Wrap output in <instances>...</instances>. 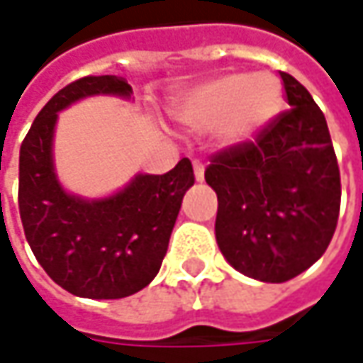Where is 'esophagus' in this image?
<instances>
[{"label": "esophagus", "mask_w": 363, "mask_h": 363, "mask_svg": "<svg viewBox=\"0 0 363 363\" xmlns=\"http://www.w3.org/2000/svg\"><path fill=\"white\" fill-rule=\"evenodd\" d=\"M194 175H196V182H203V163L202 161H194Z\"/></svg>", "instance_id": "obj_1"}]
</instances>
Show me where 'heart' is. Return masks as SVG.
Wrapping results in <instances>:
<instances>
[{"label":"heart","instance_id":"b5f03b06","mask_svg":"<svg viewBox=\"0 0 363 363\" xmlns=\"http://www.w3.org/2000/svg\"><path fill=\"white\" fill-rule=\"evenodd\" d=\"M283 106V84L271 72L226 74L186 92L174 117L191 129H212L228 143H244L271 123Z\"/></svg>","mask_w":363,"mask_h":363}]
</instances>
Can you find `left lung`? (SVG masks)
Here are the masks:
<instances>
[{
  "mask_svg": "<svg viewBox=\"0 0 363 363\" xmlns=\"http://www.w3.org/2000/svg\"><path fill=\"white\" fill-rule=\"evenodd\" d=\"M289 111L255 141L224 149L206 167L216 191V240L238 272L285 283L328 250L342 184L328 121L299 80L281 72Z\"/></svg>",
  "mask_w": 363,
  "mask_h": 363,
  "instance_id": "obj_1",
  "label": "left lung"
}]
</instances>
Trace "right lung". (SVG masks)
Returning a JSON list of instances; mask_svg holds the SVG:
<instances>
[{
  "label": "right lung",
  "mask_w": 363,
  "mask_h": 363,
  "mask_svg": "<svg viewBox=\"0 0 363 363\" xmlns=\"http://www.w3.org/2000/svg\"><path fill=\"white\" fill-rule=\"evenodd\" d=\"M96 94L131 99L133 89L111 74L78 78L38 113L20 147L18 202L26 240L56 285L86 299H123L160 272L194 169L184 157L167 174H137L108 198L68 194L52 155L58 113Z\"/></svg>",
  "instance_id": "1"
}]
</instances>
